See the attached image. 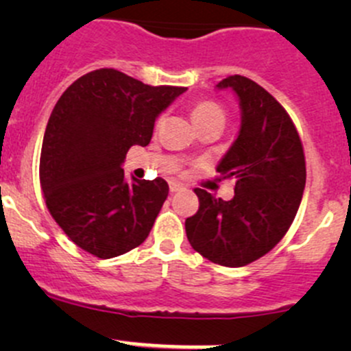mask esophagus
I'll return each mask as SVG.
<instances>
[{
	"instance_id": "obj_1",
	"label": "esophagus",
	"mask_w": 351,
	"mask_h": 351,
	"mask_svg": "<svg viewBox=\"0 0 351 351\" xmlns=\"http://www.w3.org/2000/svg\"><path fill=\"white\" fill-rule=\"evenodd\" d=\"M183 186L180 185V183H176V182H169V192L171 193H175V192H178V190H182Z\"/></svg>"
}]
</instances>
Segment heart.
Instances as JSON below:
<instances>
[{"mask_svg": "<svg viewBox=\"0 0 351 351\" xmlns=\"http://www.w3.org/2000/svg\"><path fill=\"white\" fill-rule=\"evenodd\" d=\"M192 120L198 129H202V127H207L210 123H224L226 113L214 101H198L192 108ZM159 123H161V119L158 120L156 127H159Z\"/></svg>", "mask_w": 351, "mask_h": 351, "instance_id": "heart-1", "label": "heart"}]
</instances>
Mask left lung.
Listing matches in <instances>:
<instances>
[{
  "label": "left lung",
  "mask_w": 351,
  "mask_h": 351,
  "mask_svg": "<svg viewBox=\"0 0 351 351\" xmlns=\"http://www.w3.org/2000/svg\"><path fill=\"white\" fill-rule=\"evenodd\" d=\"M241 107L239 134L217 166L234 178V197L215 198L195 189L198 210L185 221L186 238L197 253L222 267H244L274 250L293 222L304 186L306 158L285 108L250 77L229 76Z\"/></svg>",
  "instance_id": "left-lung-1"
}]
</instances>
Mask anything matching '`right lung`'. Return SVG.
Instances as JSON below:
<instances>
[{
	"label": "right lung",
	"mask_w": 351,
	"mask_h": 351,
	"mask_svg": "<svg viewBox=\"0 0 351 351\" xmlns=\"http://www.w3.org/2000/svg\"><path fill=\"white\" fill-rule=\"evenodd\" d=\"M182 86H149L117 69L74 81L49 117L40 153L45 205L81 250L108 260L146 241L168 197L162 178L127 183L130 146H147Z\"/></svg>",
	"instance_id": "add662e5"
}]
</instances>
